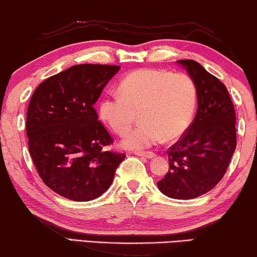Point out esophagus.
Returning a JSON list of instances; mask_svg holds the SVG:
<instances>
[{
  "label": "esophagus",
  "instance_id": "esophagus-1",
  "mask_svg": "<svg viewBox=\"0 0 257 257\" xmlns=\"http://www.w3.org/2000/svg\"><path fill=\"white\" fill-rule=\"evenodd\" d=\"M137 155V156H140V157H146L148 159H153L156 155L154 153H151V151H148V153H145V151H137V153H134Z\"/></svg>",
  "mask_w": 257,
  "mask_h": 257
}]
</instances>
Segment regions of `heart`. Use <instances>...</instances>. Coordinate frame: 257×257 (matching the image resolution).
<instances>
[{
  "label": "heart",
  "mask_w": 257,
  "mask_h": 257,
  "mask_svg": "<svg viewBox=\"0 0 257 257\" xmlns=\"http://www.w3.org/2000/svg\"><path fill=\"white\" fill-rule=\"evenodd\" d=\"M198 93L187 74L139 69L121 79L118 94H107L98 104L100 119L117 134H123L139 113L142 123L124 134L120 146L128 150L149 148L174 140L190 125Z\"/></svg>",
  "instance_id": "b5f03b06"
}]
</instances>
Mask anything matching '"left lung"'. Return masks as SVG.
<instances>
[{
	"instance_id": "1",
	"label": "left lung",
	"mask_w": 257,
	"mask_h": 257,
	"mask_svg": "<svg viewBox=\"0 0 257 257\" xmlns=\"http://www.w3.org/2000/svg\"><path fill=\"white\" fill-rule=\"evenodd\" d=\"M196 83L198 108L190 127L167 151L168 172L157 182L164 195L192 199L211 191L225 174L235 150V112L220 79L193 60H178Z\"/></svg>"
}]
</instances>
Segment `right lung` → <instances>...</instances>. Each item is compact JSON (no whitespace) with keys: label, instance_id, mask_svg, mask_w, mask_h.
I'll list each match as a JSON object with an SVG mask.
<instances>
[{"label":"right lung","instance_id":"add662e5","mask_svg":"<svg viewBox=\"0 0 257 257\" xmlns=\"http://www.w3.org/2000/svg\"><path fill=\"white\" fill-rule=\"evenodd\" d=\"M119 66L83 64L45 79L29 101L28 148L41 179L51 190L89 201L108 190L124 154L98 120L94 103Z\"/></svg>","mask_w":257,"mask_h":257}]
</instances>
